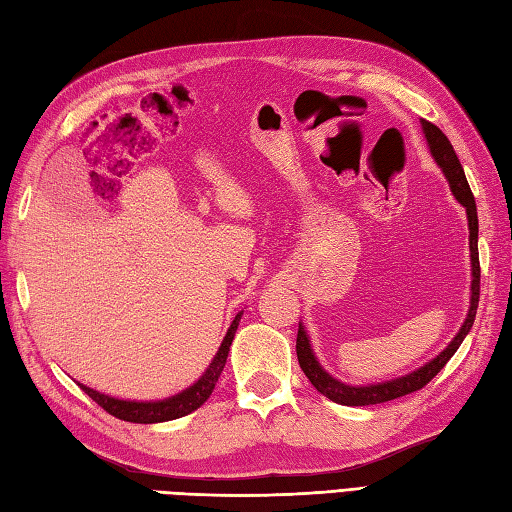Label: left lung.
Here are the masks:
<instances>
[{
  "mask_svg": "<svg viewBox=\"0 0 512 512\" xmlns=\"http://www.w3.org/2000/svg\"><path fill=\"white\" fill-rule=\"evenodd\" d=\"M420 127H423L425 140L429 146V153L434 157V162L440 166L442 175L449 181L451 195L456 197L460 206L467 210V221H469V252H471V300H469V311L464 322L460 326V331L456 337L451 339L449 346L436 355L431 361L423 363V366L416 368L414 372H407L403 377H396L390 381H381V383H368V385H348L344 381L335 379L333 374H328L322 363L317 361L309 333L304 331V326L300 324L298 328V339H295V350H298V361L300 368L306 374V379L313 383V388L324 394L326 399H331L333 403L339 405H377L385 403L392 399H399V396L412 394L436 377V374L445 368V363L456 355V350L464 342V337L469 335L475 313H478V302H480V254H478V208H475V199L473 192L469 188V181L464 177L462 164L458 160L456 151H453L451 142L447 140V135L442 133L436 124H431L427 120H420Z\"/></svg>",
  "mask_w": 512,
  "mask_h": 512,
  "instance_id": "left-lung-1",
  "label": "left lung"
}]
</instances>
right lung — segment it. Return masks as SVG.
<instances>
[{"mask_svg":"<svg viewBox=\"0 0 512 512\" xmlns=\"http://www.w3.org/2000/svg\"><path fill=\"white\" fill-rule=\"evenodd\" d=\"M243 311L236 313L234 322L227 328V333L223 337V342L217 350V355L210 361V366L206 368V372L201 374V377L190 385V388L181 390L173 396H168V399L162 401H127V399H116V396H109V394H102L94 388H87V385L78 383L83 388V392L89 396V399H94L102 410L109 412L111 416H116L120 420H127V423H142V425H151V423H166V420H175L186 416L190 412L199 410V407L210 399V394L214 390V385H217L221 372L225 368V361H227V352H230L232 346V339L236 335V328L238 322H241Z\"/></svg>","mask_w":512,"mask_h":512,"instance_id":"obj_1","label":"right lung"}]
</instances>
